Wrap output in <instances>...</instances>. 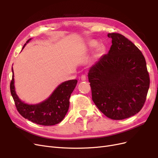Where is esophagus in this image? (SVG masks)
Returning <instances> with one entry per match:
<instances>
[{"label": "esophagus", "mask_w": 158, "mask_h": 158, "mask_svg": "<svg viewBox=\"0 0 158 158\" xmlns=\"http://www.w3.org/2000/svg\"><path fill=\"white\" fill-rule=\"evenodd\" d=\"M81 80H82V81H85L86 80V76H85V75H82V76H81Z\"/></svg>", "instance_id": "esophagus-1"}]
</instances>
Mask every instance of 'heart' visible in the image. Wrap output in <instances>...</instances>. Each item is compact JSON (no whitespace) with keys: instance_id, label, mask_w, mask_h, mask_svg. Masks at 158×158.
<instances>
[{"instance_id":"obj_1","label":"heart","mask_w":158,"mask_h":158,"mask_svg":"<svg viewBox=\"0 0 158 158\" xmlns=\"http://www.w3.org/2000/svg\"><path fill=\"white\" fill-rule=\"evenodd\" d=\"M97 44H98V42L97 41H91L90 43H89V47H95V46L97 45ZM103 50H104V47L103 46H99V48H98V51L99 52H102V51H103Z\"/></svg>"}]
</instances>
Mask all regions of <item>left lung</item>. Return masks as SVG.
<instances>
[{"instance_id": "obj_1", "label": "left lung", "mask_w": 158, "mask_h": 158, "mask_svg": "<svg viewBox=\"0 0 158 158\" xmlns=\"http://www.w3.org/2000/svg\"><path fill=\"white\" fill-rule=\"evenodd\" d=\"M112 45L90 68L92 100L105 115L122 120L135 115L144 105L150 76L144 55L127 37L108 33Z\"/></svg>"}]
</instances>
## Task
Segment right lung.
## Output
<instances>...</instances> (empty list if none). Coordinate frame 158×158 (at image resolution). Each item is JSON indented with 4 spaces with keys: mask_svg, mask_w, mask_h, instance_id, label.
Returning <instances> with one entry per match:
<instances>
[{
    "mask_svg": "<svg viewBox=\"0 0 158 158\" xmlns=\"http://www.w3.org/2000/svg\"><path fill=\"white\" fill-rule=\"evenodd\" d=\"M30 40H28L26 43ZM14 80L13 73L10 89L18 111L25 118L37 125L44 126L55 125L63 121L69 108L70 95L78 82L76 80L66 81L59 85L51 96L44 102L36 105H28L18 98L14 89Z\"/></svg>",
    "mask_w": 158,
    "mask_h": 158,
    "instance_id": "right-lung-1",
    "label": "right lung"
}]
</instances>
